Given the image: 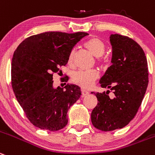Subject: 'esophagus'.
I'll return each instance as SVG.
<instances>
[{"label": "esophagus", "instance_id": "1", "mask_svg": "<svg viewBox=\"0 0 155 155\" xmlns=\"http://www.w3.org/2000/svg\"><path fill=\"white\" fill-rule=\"evenodd\" d=\"M82 97H85L86 95H88L89 94V92L88 91L85 90V89H82Z\"/></svg>", "mask_w": 155, "mask_h": 155}]
</instances>
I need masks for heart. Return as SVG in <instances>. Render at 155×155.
I'll return each mask as SVG.
<instances>
[{"label":"heart","instance_id":"b5f03b06","mask_svg":"<svg viewBox=\"0 0 155 155\" xmlns=\"http://www.w3.org/2000/svg\"><path fill=\"white\" fill-rule=\"evenodd\" d=\"M84 47L93 55L95 57L99 58L100 61V58L104 54L105 51V45L102 40L97 37H92L84 43ZM75 56V50H72L68 56V63L69 65L73 64ZM99 77V72L97 70L83 71L79 70L75 72L72 76V81L75 84L78 85L80 87L84 89H89L92 87L94 82Z\"/></svg>","mask_w":155,"mask_h":155}]
</instances>
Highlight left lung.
Instances as JSON below:
<instances>
[{
    "label": "left lung",
    "instance_id": "1",
    "mask_svg": "<svg viewBox=\"0 0 155 155\" xmlns=\"http://www.w3.org/2000/svg\"><path fill=\"white\" fill-rule=\"evenodd\" d=\"M111 65L99 80L102 88L113 90L97 92L98 104L91 114L92 125L104 131L124 128L134 118L148 84L147 62L138 43L125 36L111 34Z\"/></svg>",
    "mask_w": 155,
    "mask_h": 155
}]
</instances>
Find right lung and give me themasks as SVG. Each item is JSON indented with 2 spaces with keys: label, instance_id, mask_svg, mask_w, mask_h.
Returning a JSON list of instances; mask_svg holds the SVG:
<instances>
[{
  "label": "right lung",
  "instance_id": "right-lung-1",
  "mask_svg": "<svg viewBox=\"0 0 155 155\" xmlns=\"http://www.w3.org/2000/svg\"><path fill=\"white\" fill-rule=\"evenodd\" d=\"M89 34L45 32L27 37L14 51L11 83L15 96L34 126L50 131L64 128L67 112L82 95L80 87H53V74L66 66L75 45Z\"/></svg>",
  "mask_w": 155,
  "mask_h": 155
}]
</instances>
